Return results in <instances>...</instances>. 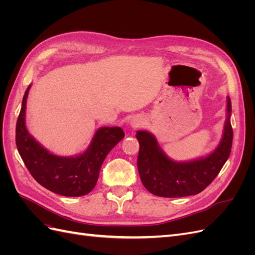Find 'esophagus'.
Here are the masks:
<instances>
[{
  "instance_id": "34e87169",
  "label": "esophagus",
  "mask_w": 255,
  "mask_h": 255,
  "mask_svg": "<svg viewBox=\"0 0 255 255\" xmlns=\"http://www.w3.org/2000/svg\"><path fill=\"white\" fill-rule=\"evenodd\" d=\"M144 125V119L140 116H136V117H133L130 119V127L133 128H140Z\"/></svg>"
}]
</instances>
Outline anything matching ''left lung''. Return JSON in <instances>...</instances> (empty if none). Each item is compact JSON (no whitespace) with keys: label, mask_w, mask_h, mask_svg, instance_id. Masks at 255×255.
I'll list each match as a JSON object with an SVG mask.
<instances>
[{"label":"left lung","mask_w":255,"mask_h":255,"mask_svg":"<svg viewBox=\"0 0 255 255\" xmlns=\"http://www.w3.org/2000/svg\"><path fill=\"white\" fill-rule=\"evenodd\" d=\"M232 105L227 97V118L219 144L212 153L187 161L171 159L148 130H137L139 141L137 168L143 186L151 194L164 198L197 195L205 189L228 160L233 141L231 126Z\"/></svg>","instance_id":"obj_1"}]
</instances>
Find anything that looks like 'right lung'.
<instances>
[{"instance_id":"right-lung-1","label":"right lung","mask_w":255,"mask_h":255,"mask_svg":"<svg viewBox=\"0 0 255 255\" xmlns=\"http://www.w3.org/2000/svg\"><path fill=\"white\" fill-rule=\"evenodd\" d=\"M27 87L17 120L16 144L29 173L41 186L65 197H81L95 188L100 169L107 154L123 137L119 127H102L96 130L84 152L73 156L53 154L29 134L25 126Z\"/></svg>"}]
</instances>
